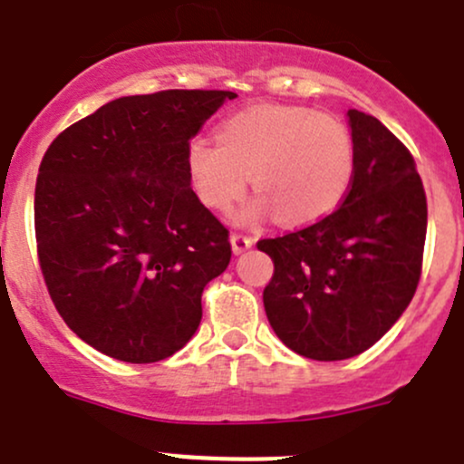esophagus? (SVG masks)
Wrapping results in <instances>:
<instances>
[{
	"label": "esophagus",
	"instance_id": "1",
	"mask_svg": "<svg viewBox=\"0 0 464 464\" xmlns=\"http://www.w3.org/2000/svg\"><path fill=\"white\" fill-rule=\"evenodd\" d=\"M230 243H232L234 255H241V252L250 250V247H252V238L250 237H243V234H232Z\"/></svg>",
	"mask_w": 464,
	"mask_h": 464
}]
</instances>
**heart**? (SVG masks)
Instances as JSON below:
<instances>
[{
	"label": "heart",
	"mask_w": 464,
	"mask_h": 464,
	"mask_svg": "<svg viewBox=\"0 0 464 464\" xmlns=\"http://www.w3.org/2000/svg\"><path fill=\"white\" fill-rule=\"evenodd\" d=\"M352 132L338 119L300 105H252L230 114L218 141L196 137L187 171L198 198L227 212L252 180L256 191L237 217L252 226L277 214L284 226H311L336 212L354 180Z\"/></svg>",
	"instance_id": "1"
}]
</instances>
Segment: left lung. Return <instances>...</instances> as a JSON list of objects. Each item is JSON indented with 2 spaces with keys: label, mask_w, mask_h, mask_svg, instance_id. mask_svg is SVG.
Returning a JSON list of instances; mask_svg holds the SVG:
<instances>
[{
  "label": "left lung",
  "mask_w": 464,
  "mask_h": 464,
  "mask_svg": "<svg viewBox=\"0 0 464 464\" xmlns=\"http://www.w3.org/2000/svg\"><path fill=\"white\" fill-rule=\"evenodd\" d=\"M354 180L323 221L256 243L273 259L264 309L279 341L314 361L372 347L415 295L426 238V194L406 146L350 110Z\"/></svg>",
  "instance_id": "left-lung-1"
}]
</instances>
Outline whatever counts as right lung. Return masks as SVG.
Instances as JSON below:
<instances>
[{"instance_id":"right-lung-1","label":"right lung","mask_w":464,"mask_h":464,"mask_svg":"<svg viewBox=\"0 0 464 464\" xmlns=\"http://www.w3.org/2000/svg\"><path fill=\"white\" fill-rule=\"evenodd\" d=\"M223 90L121 96L72 123L44 153L35 238L49 295L81 341L126 363L169 359L203 318L230 238L191 189L187 146Z\"/></svg>"}]
</instances>
